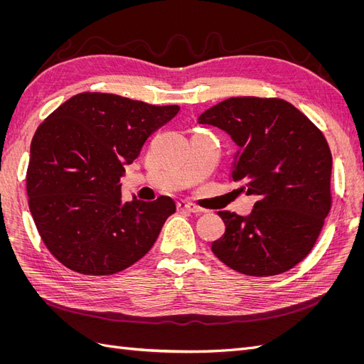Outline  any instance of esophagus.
<instances>
[{
  "mask_svg": "<svg viewBox=\"0 0 364 364\" xmlns=\"http://www.w3.org/2000/svg\"><path fill=\"white\" fill-rule=\"evenodd\" d=\"M178 209H181V211H188V213H202V209L199 206H196L194 203L191 202H186V200H181L178 202Z\"/></svg>",
  "mask_w": 364,
  "mask_h": 364,
  "instance_id": "esophagus-1",
  "label": "esophagus"
}]
</instances>
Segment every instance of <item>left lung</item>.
Listing matches in <instances>:
<instances>
[{"label":"left lung","mask_w":364,"mask_h":364,"mask_svg":"<svg viewBox=\"0 0 364 364\" xmlns=\"http://www.w3.org/2000/svg\"><path fill=\"white\" fill-rule=\"evenodd\" d=\"M199 123L234 139L230 179L258 197L246 217L218 211L226 230L211 246L214 255L249 277L293 269L311 252L331 209L333 156L323 134L281 98H228Z\"/></svg>","instance_id":"obj_1"}]
</instances>
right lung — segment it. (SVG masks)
Segmentation results:
<instances>
[{
    "mask_svg": "<svg viewBox=\"0 0 364 364\" xmlns=\"http://www.w3.org/2000/svg\"><path fill=\"white\" fill-rule=\"evenodd\" d=\"M130 98L82 92L38 127L27 168L28 208L43 245L65 267L103 277L155 245L171 197L124 202L119 179L146 139L179 112Z\"/></svg>",
    "mask_w": 364,
    "mask_h": 364,
    "instance_id": "1",
    "label": "right lung"
}]
</instances>
